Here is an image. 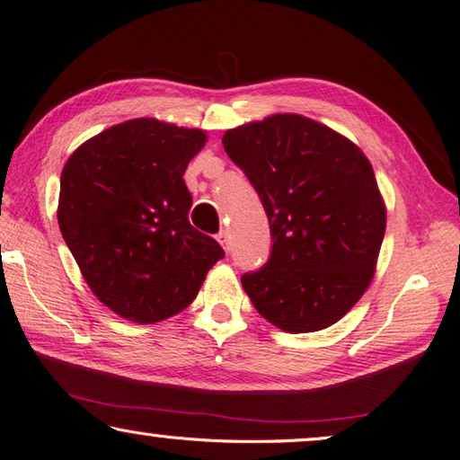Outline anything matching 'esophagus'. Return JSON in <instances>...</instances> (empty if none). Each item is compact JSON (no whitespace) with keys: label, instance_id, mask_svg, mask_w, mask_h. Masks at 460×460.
Here are the masks:
<instances>
[{"label":"esophagus","instance_id":"obj_1","mask_svg":"<svg viewBox=\"0 0 460 460\" xmlns=\"http://www.w3.org/2000/svg\"><path fill=\"white\" fill-rule=\"evenodd\" d=\"M216 238H218V242L222 244V248L226 250V252H228V250H230V232H228V230H222Z\"/></svg>","mask_w":460,"mask_h":460}]
</instances>
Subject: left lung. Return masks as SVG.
Returning <instances> with one entry per match:
<instances>
[{
  "mask_svg": "<svg viewBox=\"0 0 460 460\" xmlns=\"http://www.w3.org/2000/svg\"><path fill=\"white\" fill-rule=\"evenodd\" d=\"M222 144L270 222V258L242 276L254 308L290 334L332 326L370 286L386 230L368 158L349 137L300 114L242 124Z\"/></svg>",
  "mask_w": 460,
  "mask_h": 460,
  "instance_id": "obj_1",
  "label": "left lung"
}]
</instances>
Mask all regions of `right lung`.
<instances>
[{"label":"right lung","instance_id":"add662e5","mask_svg":"<svg viewBox=\"0 0 460 460\" xmlns=\"http://www.w3.org/2000/svg\"><path fill=\"white\" fill-rule=\"evenodd\" d=\"M204 129L136 118L103 129L69 155L59 180L58 224L102 305L154 324L192 305L224 258L188 220L184 172Z\"/></svg>","mask_w":460,"mask_h":460}]
</instances>
